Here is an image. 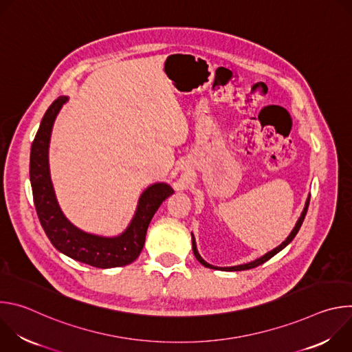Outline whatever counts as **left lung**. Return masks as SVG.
<instances>
[{"instance_id":"8db88e82","label":"left lung","mask_w":352,"mask_h":352,"mask_svg":"<svg viewBox=\"0 0 352 352\" xmlns=\"http://www.w3.org/2000/svg\"><path fill=\"white\" fill-rule=\"evenodd\" d=\"M309 200H311V197L308 196V199H307V202H305V208H304V210H302V213H300V216H299V219H298V221H296V224H295V227L292 228V231L289 232V235L287 236V239L284 241V242H281L277 248H274L273 250H270V252H267L266 255H263L262 258H259V259H256V261H254V262H249V263H243V265H238V266H231V267H217V266H213V265H210V263H208L206 261H204L202 259V256L199 255V252H197V249H196V242H195V236H193V234H192V249H193V255H195V258L202 263L205 267H209V269H214V270H223V272H241V270H249V269H254V267H258L259 265H263L265 262H267L270 258H273L276 254H278L280 250H283L294 238H295V235H296V232L299 231V228H300V226H302V223H304V219H305V216H307V212H308V206H309Z\"/></svg>"}]
</instances>
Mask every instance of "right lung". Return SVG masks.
Listing matches in <instances>:
<instances>
[{
    "mask_svg": "<svg viewBox=\"0 0 352 352\" xmlns=\"http://www.w3.org/2000/svg\"><path fill=\"white\" fill-rule=\"evenodd\" d=\"M68 102L60 96L45 111L30 150V184L40 224L61 254L98 269L126 266L142 252L147 227L174 189L164 182L150 185L139 197L135 216L126 230L117 236H102L75 227L61 212L50 178L48 146L53 125L61 107Z\"/></svg>",
    "mask_w": 352,
    "mask_h": 352,
    "instance_id": "1",
    "label": "right lung"
}]
</instances>
